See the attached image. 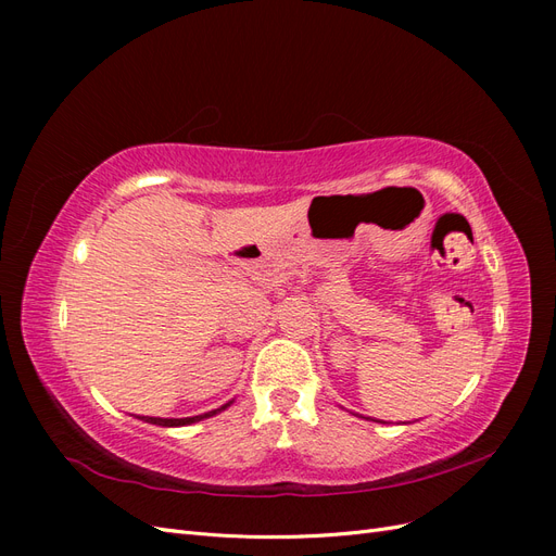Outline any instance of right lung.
I'll return each mask as SVG.
<instances>
[{"label":"right lung","mask_w":556,"mask_h":556,"mask_svg":"<svg viewBox=\"0 0 556 556\" xmlns=\"http://www.w3.org/2000/svg\"><path fill=\"white\" fill-rule=\"evenodd\" d=\"M231 403V401H229ZM229 403H225V406H220L217 410H211V413H204V415H194V417H148V415H137L139 419H143V422H150V425H160V427H185V425H194V422H199V419H204V417H213V415H217L220 410H225Z\"/></svg>","instance_id":"add662e5"}]
</instances>
